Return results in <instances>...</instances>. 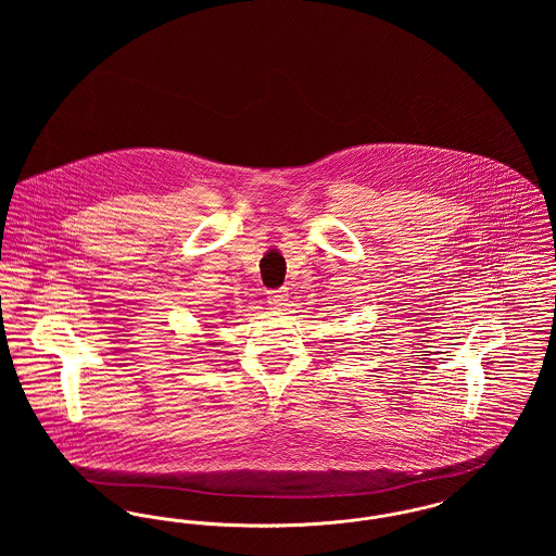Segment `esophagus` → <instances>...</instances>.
Returning a JSON list of instances; mask_svg holds the SVG:
<instances>
[{
  "label": "esophagus",
  "mask_w": 556,
  "mask_h": 556,
  "mask_svg": "<svg viewBox=\"0 0 556 556\" xmlns=\"http://www.w3.org/2000/svg\"><path fill=\"white\" fill-rule=\"evenodd\" d=\"M288 295H290V293H288L286 288L268 291V304H270V306H275V308H281V306H286V304H288Z\"/></svg>",
  "instance_id": "esophagus-1"
}]
</instances>
